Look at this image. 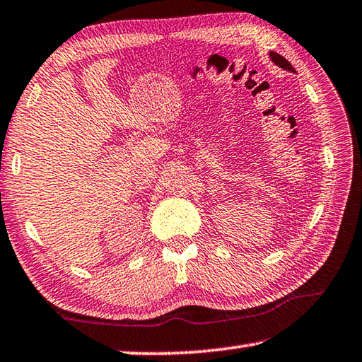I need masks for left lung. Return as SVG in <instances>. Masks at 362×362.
<instances>
[{"mask_svg":"<svg viewBox=\"0 0 362 362\" xmlns=\"http://www.w3.org/2000/svg\"><path fill=\"white\" fill-rule=\"evenodd\" d=\"M269 59H272V62H273L274 65H278L279 69H283V70H287V71L296 73V69H293V66L291 65L289 60L284 59L283 56H279L278 52H269Z\"/></svg>","mask_w":362,"mask_h":362,"instance_id":"left-lung-1","label":"left lung"}]
</instances>
